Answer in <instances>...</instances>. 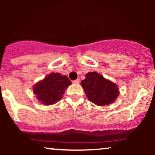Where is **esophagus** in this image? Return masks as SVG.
Here are the masks:
<instances>
[{"instance_id": "esophagus-1", "label": "esophagus", "mask_w": 155, "mask_h": 155, "mask_svg": "<svg viewBox=\"0 0 155 155\" xmlns=\"http://www.w3.org/2000/svg\"><path fill=\"white\" fill-rule=\"evenodd\" d=\"M79 81H80L79 79H77L74 80V81H73V83H74V84H79Z\"/></svg>"}]
</instances>
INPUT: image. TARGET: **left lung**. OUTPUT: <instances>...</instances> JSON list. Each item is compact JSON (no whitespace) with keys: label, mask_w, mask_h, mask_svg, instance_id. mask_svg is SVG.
I'll return each instance as SVG.
<instances>
[{"label":"left lung","mask_w":155,"mask_h":155,"mask_svg":"<svg viewBox=\"0 0 155 155\" xmlns=\"http://www.w3.org/2000/svg\"><path fill=\"white\" fill-rule=\"evenodd\" d=\"M85 76L81 85L89 101L97 106H106L116 100L119 90L115 84L96 72H90Z\"/></svg>","instance_id":"left-lung-1"}]
</instances>
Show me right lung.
<instances>
[{
    "label": "right lung",
    "instance_id": "1",
    "mask_svg": "<svg viewBox=\"0 0 155 155\" xmlns=\"http://www.w3.org/2000/svg\"><path fill=\"white\" fill-rule=\"evenodd\" d=\"M71 84V81L66 76H62L59 73H52L35 84L33 92L41 103L51 105L61 99L65 88Z\"/></svg>",
    "mask_w": 155,
    "mask_h": 155
}]
</instances>
